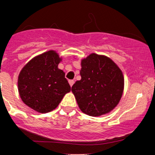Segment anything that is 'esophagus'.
<instances>
[{
    "label": "esophagus",
    "mask_w": 155,
    "mask_h": 155,
    "mask_svg": "<svg viewBox=\"0 0 155 155\" xmlns=\"http://www.w3.org/2000/svg\"><path fill=\"white\" fill-rule=\"evenodd\" d=\"M74 80H73V79H70V80H69V85H70V86L71 87H72V86H73V85L74 84Z\"/></svg>",
    "instance_id": "34e87169"
}]
</instances>
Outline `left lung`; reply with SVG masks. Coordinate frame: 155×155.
Returning <instances> with one entry per match:
<instances>
[{"mask_svg": "<svg viewBox=\"0 0 155 155\" xmlns=\"http://www.w3.org/2000/svg\"><path fill=\"white\" fill-rule=\"evenodd\" d=\"M81 79L72 86L79 109L93 117L112 112L123 94L122 71L110 58L96 53L81 60Z\"/></svg>", "mask_w": 155, "mask_h": 155, "instance_id": "1", "label": "left lung"}]
</instances>
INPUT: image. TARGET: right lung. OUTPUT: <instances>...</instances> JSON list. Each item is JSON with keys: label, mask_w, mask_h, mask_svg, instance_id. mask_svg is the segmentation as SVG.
<instances>
[{"label": "right lung", "mask_w": 155, "mask_h": 155, "mask_svg": "<svg viewBox=\"0 0 155 155\" xmlns=\"http://www.w3.org/2000/svg\"><path fill=\"white\" fill-rule=\"evenodd\" d=\"M62 60L55 50H49L30 60L19 73L20 97L33 110L39 113L51 112L70 92L65 73L58 68Z\"/></svg>", "instance_id": "add662e5"}]
</instances>
